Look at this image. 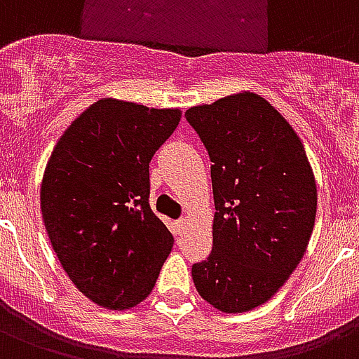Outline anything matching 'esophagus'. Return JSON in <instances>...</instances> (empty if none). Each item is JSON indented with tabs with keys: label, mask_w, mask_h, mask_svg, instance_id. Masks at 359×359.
<instances>
[{
	"label": "esophagus",
	"mask_w": 359,
	"mask_h": 359,
	"mask_svg": "<svg viewBox=\"0 0 359 359\" xmlns=\"http://www.w3.org/2000/svg\"><path fill=\"white\" fill-rule=\"evenodd\" d=\"M185 228H187V220L185 219H180L174 222V229H176L177 233H183V231H185Z\"/></svg>",
	"instance_id": "esophagus-1"
}]
</instances>
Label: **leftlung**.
<instances>
[{
    "label": "left lung",
    "mask_w": 359,
    "mask_h": 359,
    "mask_svg": "<svg viewBox=\"0 0 359 359\" xmlns=\"http://www.w3.org/2000/svg\"><path fill=\"white\" fill-rule=\"evenodd\" d=\"M211 159L213 250L193 265L203 300L224 313L265 304L298 266L317 213L298 135L265 98L239 93L185 113Z\"/></svg>",
    "instance_id": "8db88e82"
}]
</instances>
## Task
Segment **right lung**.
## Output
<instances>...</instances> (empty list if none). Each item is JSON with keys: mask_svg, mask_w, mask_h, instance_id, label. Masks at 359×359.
Instances as JSON below:
<instances>
[{"mask_svg": "<svg viewBox=\"0 0 359 359\" xmlns=\"http://www.w3.org/2000/svg\"><path fill=\"white\" fill-rule=\"evenodd\" d=\"M180 109L105 98L62 133L46 165L40 209L62 269L107 309L142 302L174 237L150 208V161Z\"/></svg>", "mask_w": 359, "mask_h": 359, "instance_id": "obj_1", "label": "right lung"}]
</instances>
